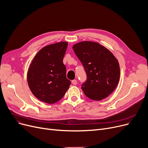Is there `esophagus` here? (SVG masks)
I'll return each mask as SVG.
<instances>
[{"label": "esophagus", "instance_id": "1", "mask_svg": "<svg viewBox=\"0 0 148 148\" xmlns=\"http://www.w3.org/2000/svg\"><path fill=\"white\" fill-rule=\"evenodd\" d=\"M72 83L73 84V85H76V84H77V81L76 79L72 80Z\"/></svg>", "mask_w": 148, "mask_h": 148}]
</instances>
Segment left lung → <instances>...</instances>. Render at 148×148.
<instances>
[{"label":"left lung","mask_w":148,"mask_h":148,"mask_svg":"<svg viewBox=\"0 0 148 148\" xmlns=\"http://www.w3.org/2000/svg\"><path fill=\"white\" fill-rule=\"evenodd\" d=\"M87 74L82 90L90 99L100 101L112 93L120 78L117 60L109 50L92 41H82L73 46Z\"/></svg>","instance_id":"1"}]
</instances>
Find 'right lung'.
I'll use <instances>...</instances> for the list:
<instances>
[{
	"label": "right lung",
	"mask_w": 148,
	"mask_h": 148,
	"mask_svg": "<svg viewBox=\"0 0 148 148\" xmlns=\"http://www.w3.org/2000/svg\"><path fill=\"white\" fill-rule=\"evenodd\" d=\"M68 43L59 42L42 48L28 70L27 79L33 95L42 102L54 103L64 96L71 82L63 64Z\"/></svg>",
	"instance_id": "1"
}]
</instances>
